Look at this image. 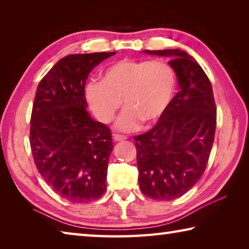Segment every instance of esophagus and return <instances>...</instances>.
Returning a JSON list of instances; mask_svg holds the SVG:
<instances>
[{"label": "esophagus", "instance_id": "1", "mask_svg": "<svg viewBox=\"0 0 249 249\" xmlns=\"http://www.w3.org/2000/svg\"><path fill=\"white\" fill-rule=\"evenodd\" d=\"M113 140H114L115 142H122V141L127 140V137L122 136V135H119V134H114L113 135Z\"/></svg>", "mask_w": 249, "mask_h": 249}]
</instances>
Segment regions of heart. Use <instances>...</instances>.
<instances>
[{
  "label": "heart",
  "mask_w": 249,
  "mask_h": 249,
  "mask_svg": "<svg viewBox=\"0 0 249 249\" xmlns=\"http://www.w3.org/2000/svg\"><path fill=\"white\" fill-rule=\"evenodd\" d=\"M177 78L172 67L161 60L121 59L108 65L101 80H92L84 94L91 111L101 123L111 122L122 102L124 111L115 128L132 133L142 122L154 124L169 108L176 91Z\"/></svg>",
  "instance_id": "b5f03b06"
}]
</instances>
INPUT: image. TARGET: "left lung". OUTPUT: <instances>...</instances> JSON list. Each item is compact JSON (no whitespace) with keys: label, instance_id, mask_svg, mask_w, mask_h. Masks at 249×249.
Instances as JSON below:
<instances>
[{"label":"left lung","instance_id":"1","mask_svg":"<svg viewBox=\"0 0 249 249\" xmlns=\"http://www.w3.org/2000/svg\"><path fill=\"white\" fill-rule=\"evenodd\" d=\"M166 57L178 79L179 92L154 128L135 137L138 183L158 201L182 196L205 170L216 128L211 82L191 54L181 49L144 50Z\"/></svg>","mask_w":249,"mask_h":249}]
</instances>
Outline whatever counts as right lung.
I'll return each mask as SVG.
<instances>
[{"instance_id": "obj_1", "label": "right lung", "mask_w": 249, "mask_h": 249, "mask_svg": "<svg viewBox=\"0 0 249 249\" xmlns=\"http://www.w3.org/2000/svg\"><path fill=\"white\" fill-rule=\"evenodd\" d=\"M115 53L69 54L37 87L31 119L33 157L49 187L73 203L98 200L107 190L112 135L91 117L84 86L92 69Z\"/></svg>"}]
</instances>
